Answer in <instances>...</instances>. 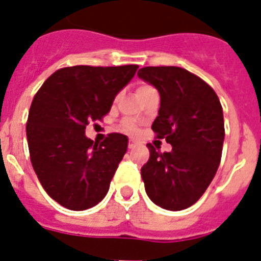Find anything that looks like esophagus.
Instances as JSON below:
<instances>
[{
    "mask_svg": "<svg viewBox=\"0 0 261 261\" xmlns=\"http://www.w3.org/2000/svg\"><path fill=\"white\" fill-rule=\"evenodd\" d=\"M135 146V142L133 141V139H130V141H128V148H133Z\"/></svg>",
    "mask_w": 261,
    "mask_h": 261,
    "instance_id": "esophagus-1",
    "label": "esophagus"
}]
</instances>
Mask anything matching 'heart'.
I'll use <instances>...</instances> for the list:
<instances>
[{
	"label": "heart",
	"instance_id": "obj_1",
	"mask_svg": "<svg viewBox=\"0 0 261 261\" xmlns=\"http://www.w3.org/2000/svg\"><path fill=\"white\" fill-rule=\"evenodd\" d=\"M150 90H154L148 85H142V86L138 87L137 90V95H141V94L146 93V91H150ZM122 127H123V130L127 131V133H135L137 131V124L133 122L131 119H126L122 122Z\"/></svg>",
	"mask_w": 261,
	"mask_h": 261
}]
</instances>
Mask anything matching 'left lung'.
Segmentation results:
<instances>
[{
    "instance_id": "1",
    "label": "left lung",
    "mask_w": 261,
    "mask_h": 261,
    "mask_svg": "<svg viewBox=\"0 0 261 261\" xmlns=\"http://www.w3.org/2000/svg\"><path fill=\"white\" fill-rule=\"evenodd\" d=\"M138 76L159 91L161 107L151 126L172 146L159 152L151 143L141 170L148 198L168 211L195 204L218 171L224 142L223 109L211 86L186 69L147 66Z\"/></svg>"
}]
</instances>
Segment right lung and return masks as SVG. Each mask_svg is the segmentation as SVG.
Here are the masks:
<instances>
[{"instance_id":"add662e5","label":"right lung","mask_w":261,"mask_h":261,"mask_svg":"<svg viewBox=\"0 0 261 261\" xmlns=\"http://www.w3.org/2000/svg\"><path fill=\"white\" fill-rule=\"evenodd\" d=\"M137 65L63 67L45 81L26 123L30 161L50 198L71 211L97 205L106 196L127 151L126 135L94 142L85 130L110 111Z\"/></svg>"}]
</instances>
